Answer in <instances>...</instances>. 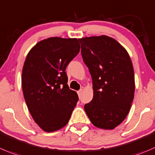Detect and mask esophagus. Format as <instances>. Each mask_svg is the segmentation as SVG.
Instances as JSON below:
<instances>
[{"label":"esophagus","instance_id":"34e87169","mask_svg":"<svg viewBox=\"0 0 155 155\" xmlns=\"http://www.w3.org/2000/svg\"><path fill=\"white\" fill-rule=\"evenodd\" d=\"M82 89H80V90H79V91H77V94H78V95H79V97H80L81 95H82Z\"/></svg>","mask_w":155,"mask_h":155}]
</instances>
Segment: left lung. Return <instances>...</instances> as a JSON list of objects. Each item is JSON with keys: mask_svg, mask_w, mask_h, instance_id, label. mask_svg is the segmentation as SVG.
Returning a JSON list of instances; mask_svg holds the SVG:
<instances>
[{"mask_svg": "<svg viewBox=\"0 0 155 155\" xmlns=\"http://www.w3.org/2000/svg\"><path fill=\"white\" fill-rule=\"evenodd\" d=\"M82 59L92 79L93 98L84 108L91 124L113 130L130 112L134 98L133 64L126 49L106 35L79 39Z\"/></svg>", "mask_w": 155, "mask_h": 155, "instance_id": "obj_1", "label": "left lung"}]
</instances>
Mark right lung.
<instances>
[{
	"mask_svg": "<svg viewBox=\"0 0 155 155\" xmlns=\"http://www.w3.org/2000/svg\"><path fill=\"white\" fill-rule=\"evenodd\" d=\"M79 49L76 38H49L37 43L25 58L24 98L35 122L48 133L67 125L79 101L77 93L67 85L65 70Z\"/></svg>",
	"mask_w": 155,
	"mask_h": 155,
	"instance_id": "1",
	"label": "right lung"
}]
</instances>
